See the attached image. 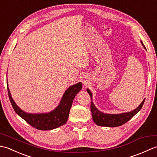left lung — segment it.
Wrapping results in <instances>:
<instances>
[{
    "mask_svg": "<svg viewBox=\"0 0 157 157\" xmlns=\"http://www.w3.org/2000/svg\"><path fill=\"white\" fill-rule=\"evenodd\" d=\"M142 46H144V48L146 47L144 46L143 42L141 41ZM87 92L90 94V96L91 97L92 100V93L87 89ZM145 101V99L142 101L140 106L138 108H136L134 111L128 113H121V114L118 115H113V114H105L103 113L96 109L93 102L91 101L90 105V109L92 115V119L93 121H94L96 125L99 126H104V127H118L121 126L129 121L133 117H134L136 113H138L140 109H142L143 105H144Z\"/></svg>",
    "mask_w": 157,
    "mask_h": 157,
    "instance_id": "1",
    "label": "left lung"
}]
</instances>
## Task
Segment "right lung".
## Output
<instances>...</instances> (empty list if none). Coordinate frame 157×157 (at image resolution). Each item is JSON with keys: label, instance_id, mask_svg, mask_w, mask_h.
I'll use <instances>...</instances> for the list:
<instances>
[{"label": "right lung", "instance_id": "add662e5", "mask_svg": "<svg viewBox=\"0 0 157 157\" xmlns=\"http://www.w3.org/2000/svg\"><path fill=\"white\" fill-rule=\"evenodd\" d=\"M81 88V82L69 87L63 96L61 103L52 112L45 113V114H29V113L23 111L17 106L13 100L8 87L7 91L10 102L17 114L36 129L40 130H50L59 128L64 125L67 122L73 99L78 92L80 91Z\"/></svg>", "mask_w": 157, "mask_h": 157}]
</instances>
